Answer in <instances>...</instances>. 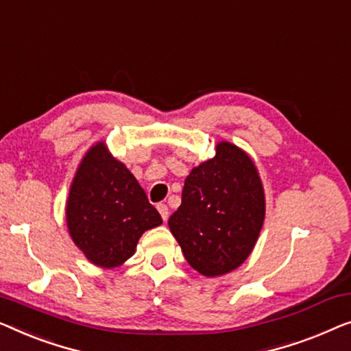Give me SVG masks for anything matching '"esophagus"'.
Instances as JSON below:
<instances>
[{
	"instance_id": "esophagus-1",
	"label": "esophagus",
	"mask_w": 351,
	"mask_h": 351,
	"mask_svg": "<svg viewBox=\"0 0 351 351\" xmlns=\"http://www.w3.org/2000/svg\"><path fill=\"white\" fill-rule=\"evenodd\" d=\"M157 210H159V213H160V216H162V219H164V221L169 219V215H170L169 206H167L165 204H159V205H157Z\"/></svg>"
}]
</instances>
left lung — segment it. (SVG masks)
Listing matches in <instances>:
<instances>
[{
	"label": "left lung",
	"instance_id": "obj_1",
	"mask_svg": "<svg viewBox=\"0 0 351 351\" xmlns=\"http://www.w3.org/2000/svg\"><path fill=\"white\" fill-rule=\"evenodd\" d=\"M265 216L264 189L248 154L230 143L186 178L171 234L187 263L205 276L239 267L258 240Z\"/></svg>",
	"mask_w": 351,
	"mask_h": 351
}]
</instances>
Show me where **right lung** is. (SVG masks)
Returning a JSON list of instances; mask_svg holds the SVG:
<instances>
[{
    "mask_svg": "<svg viewBox=\"0 0 351 351\" xmlns=\"http://www.w3.org/2000/svg\"><path fill=\"white\" fill-rule=\"evenodd\" d=\"M66 223L86 258L112 269L132 258L143 232L160 226L162 218L135 176L98 143L73 180Z\"/></svg>",
    "mask_w": 351,
    "mask_h": 351,
    "instance_id": "right-lung-1",
    "label": "right lung"
}]
</instances>
